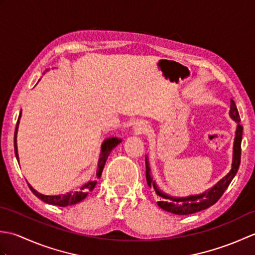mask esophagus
Returning <instances> with one entry per match:
<instances>
[{"label":"esophagus","mask_w":255,"mask_h":255,"mask_svg":"<svg viewBox=\"0 0 255 255\" xmlns=\"http://www.w3.org/2000/svg\"><path fill=\"white\" fill-rule=\"evenodd\" d=\"M148 130V126L144 122H138L136 125L133 126V131L136 134H141L144 133Z\"/></svg>","instance_id":"esophagus-1"}]
</instances>
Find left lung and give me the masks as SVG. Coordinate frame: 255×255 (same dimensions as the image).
Segmentation results:
<instances>
[{
  "mask_svg": "<svg viewBox=\"0 0 255 255\" xmlns=\"http://www.w3.org/2000/svg\"><path fill=\"white\" fill-rule=\"evenodd\" d=\"M229 115L237 123L231 170L228 174H227L224 178H221L216 185L209 188L208 191L198 195H192V196H187V197L169 196V195L162 192L161 189H159V187L156 186L152 176H151V170H150L148 156H145V177H147V183L150 187L154 188L156 195L160 197V200L158 202V206L160 208L167 211V213H172L175 215H189V214L197 213V211L204 210L206 208L210 207V206H213L215 203H217V200L223 196V194L225 193L226 189L228 188L229 184L231 183L232 180H234L238 170H239L240 161H241V141H242L243 127L240 124L239 112L237 110L236 103L234 100L230 101Z\"/></svg>",
  "mask_w": 255,
  "mask_h": 255,
  "instance_id": "8db88e82",
  "label": "left lung"
}]
</instances>
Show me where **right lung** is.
Returning <instances> with one entry per match:
<instances>
[{
	"label": "right lung",
	"mask_w": 255,
	"mask_h": 255,
	"mask_svg": "<svg viewBox=\"0 0 255 255\" xmlns=\"http://www.w3.org/2000/svg\"><path fill=\"white\" fill-rule=\"evenodd\" d=\"M19 118H20V115L18 116L17 124H16V128H15V133H14V150H15V155H16V159H17V161H18V153H17V143H16V142H17V140H16V137H17V129H18V124H19ZM121 142H122V139H118L116 137H112V138L106 139L105 141L102 143L99 164H97L99 169H97V172H96L97 178L101 177L103 169H104L105 162L108 158V155H110V153L112 152V150ZM96 183H97L96 181H90L88 183H85L84 185L79 189V191L69 192L67 194H63V195L62 194L61 195H55V196H48V195H42L40 193H38L36 189H34L30 186V184H28V183H27V184H28L30 191L34 193V195H36L38 198L41 199L42 202H45L47 204H50V205L60 206V207H67V206L74 205L77 203H80L81 200H83L86 196H88L91 191H93L95 185H96Z\"/></svg>",
	"instance_id": "1"
}]
</instances>
